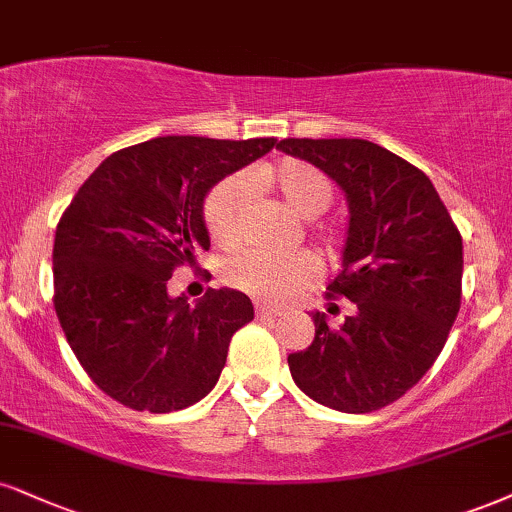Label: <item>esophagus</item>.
Masks as SVG:
<instances>
[{"instance_id": "1", "label": "esophagus", "mask_w": 512, "mask_h": 512, "mask_svg": "<svg viewBox=\"0 0 512 512\" xmlns=\"http://www.w3.org/2000/svg\"><path fill=\"white\" fill-rule=\"evenodd\" d=\"M256 315H261V318H280L282 311L268 304H256Z\"/></svg>"}]
</instances>
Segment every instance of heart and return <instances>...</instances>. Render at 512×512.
<instances>
[{"label": "heart", "instance_id": "1", "mask_svg": "<svg viewBox=\"0 0 512 512\" xmlns=\"http://www.w3.org/2000/svg\"><path fill=\"white\" fill-rule=\"evenodd\" d=\"M251 182L258 187H270L294 208L299 216L318 218L330 208L334 185L325 170L299 159H282L270 166L256 168L251 175H227L204 199V223L213 242L223 249H235L244 237L246 211L251 201ZM315 235L327 249L337 244V232L332 227H315ZM320 273L318 258L308 251L299 254H268V251H246L225 263L223 277L230 287L268 301L285 304L296 294L313 285Z\"/></svg>", "mask_w": 512, "mask_h": 512}]
</instances>
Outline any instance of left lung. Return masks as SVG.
<instances>
[{"label": "left lung", "instance_id": "8db88e82", "mask_svg": "<svg viewBox=\"0 0 512 512\" xmlns=\"http://www.w3.org/2000/svg\"><path fill=\"white\" fill-rule=\"evenodd\" d=\"M277 149L344 189V270L325 296L356 304L339 327L313 313V344L289 353V370L327 408L380 410L420 382L449 339L463 292V239L430 178L380 144L289 137Z\"/></svg>", "mask_w": 512, "mask_h": 512}]
</instances>
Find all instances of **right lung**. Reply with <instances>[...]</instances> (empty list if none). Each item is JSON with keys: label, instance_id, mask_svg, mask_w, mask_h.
<instances>
[{"label": "right lung", "instance_id": "add662e5", "mask_svg": "<svg viewBox=\"0 0 512 512\" xmlns=\"http://www.w3.org/2000/svg\"><path fill=\"white\" fill-rule=\"evenodd\" d=\"M273 147L275 137H156L104 159L63 211L54 308L75 358L113 401L170 413L216 387L254 306L235 289H208L189 306L166 285L211 246L208 189Z\"/></svg>", "mask_w": 512, "mask_h": 512}]
</instances>
